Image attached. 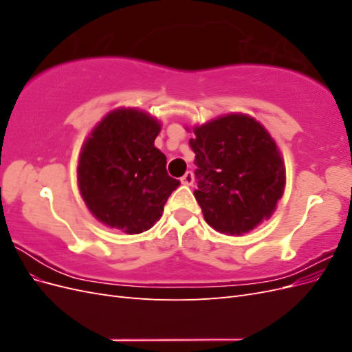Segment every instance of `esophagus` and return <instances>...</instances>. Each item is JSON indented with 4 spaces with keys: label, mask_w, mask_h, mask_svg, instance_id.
<instances>
[{
    "label": "esophagus",
    "mask_w": 352,
    "mask_h": 352,
    "mask_svg": "<svg viewBox=\"0 0 352 352\" xmlns=\"http://www.w3.org/2000/svg\"><path fill=\"white\" fill-rule=\"evenodd\" d=\"M180 182H182L184 185L190 186V185L194 184V173L192 172H186L182 177H180Z\"/></svg>",
    "instance_id": "obj_1"
}]
</instances>
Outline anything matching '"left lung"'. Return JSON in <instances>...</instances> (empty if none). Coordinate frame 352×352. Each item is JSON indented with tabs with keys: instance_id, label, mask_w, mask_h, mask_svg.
Returning <instances> with one entry per match:
<instances>
[{
	"instance_id": "1",
	"label": "left lung",
	"mask_w": 352,
	"mask_h": 352,
	"mask_svg": "<svg viewBox=\"0 0 352 352\" xmlns=\"http://www.w3.org/2000/svg\"><path fill=\"white\" fill-rule=\"evenodd\" d=\"M195 198L206 221L239 236L269 220L282 198L286 173L278 145L254 117L220 116L194 127Z\"/></svg>"
}]
</instances>
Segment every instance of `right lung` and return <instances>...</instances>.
Masks as SVG:
<instances>
[{"mask_svg":"<svg viewBox=\"0 0 352 352\" xmlns=\"http://www.w3.org/2000/svg\"><path fill=\"white\" fill-rule=\"evenodd\" d=\"M162 124L142 110L117 109L85 140L78 163L80 195L102 225L136 235L151 229L180 185L154 141Z\"/></svg>","mask_w":352,"mask_h":352,"instance_id":"right-lung-1","label":"right lung"}]
</instances>
